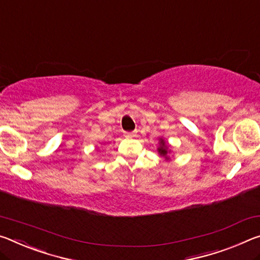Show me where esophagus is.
<instances>
[{
    "label": "esophagus",
    "mask_w": 260,
    "mask_h": 260,
    "mask_svg": "<svg viewBox=\"0 0 260 260\" xmlns=\"http://www.w3.org/2000/svg\"><path fill=\"white\" fill-rule=\"evenodd\" d=\"M126 137L127 138H132V137H133V133H126Z\"/></svg>",
    "instance_id": "esophagus-1"
}]
</instances>
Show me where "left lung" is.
Here are the masks:
<instances>
[{"label":"left lung","instance_id":"8db88e82","mask_svg":"<svg viewBox=\"0 0 260 260\" xmlns=\"http://www.w3.org/2000/svg\"><path fill=\"white\" fill-rule=\"evenodd\" d=\"M157 151H158V154L166 159L170 158L168 156L169 152H170V150H169V146H168V143L166 142V140L162 139V138L159 139V147L157 148Z\"/></svg>","mask_w":260,"mask_h":260}]
</instances>
